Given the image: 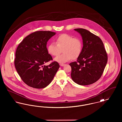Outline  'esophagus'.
Masks as SVG:
<instances>
[{
    "label": "esophagus",
    "instance_id": "34e87169",
    "mask_svg": "<svg viewBox=\"0 0 122 122\" xmlns=\"http://www.w3.org/2000/svg\"><path fill=\"white\" fill-rule=\"evenodd\" d=\"M65 65V64H60V65L61 66H64Z\"/></svg>",
    "mask_w": 122,
    "mask_h": 122
}]
</instances>
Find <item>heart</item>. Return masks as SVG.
<instances>
[{"instance_id": "heart-1", "label": "heart", "mask_w": 122, "mask_h": 122, "mask_svg": "<svg viewBox=\"0 0 122 122\" xmlns=\"http://www.w3.org/2000/svg\"><path fill=\"white\" fill-rule=\"evenodd\" d=\"M56 43L51 42L47 47L48 52L53 56H57L55 61L60 63L69 61L72 58H78L83 49V42L79 37H74L67 34L59 35L56 38Z\"/></svg>"}]
</instances>
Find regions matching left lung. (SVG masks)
I'll use <instances>...</instances> for the list:
<instances>
[{"label":"left lung","mask_w":122,"mask_h":122,"mask_svg":"<svg viewBox=\"0 0 122 122\" xmlns=\"http://www.w3.org/2000/svg\"><path fill=\"white\" fill-rule=\"evenodd\" d=\"M74 30L81 35L83 46L77 62L70 64L71 77L77 84L87 86L97 81L102 76L107 62V55L98 36L86 29Z\"/></svg>","instance_id":"1"}]
</instances>
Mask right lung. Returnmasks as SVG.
I'll return each mask as SVG.
<instances>
[{
    "label": "right lung",
    "mask_w": 122,
    "mask_h": 122,
    "mask_svg": "<svg viewBox=\"0 0 122 122\" xmlns=\"http://www.w3.org/2000/svg\"><path fill=\"white\" fill-rule=\"evenodd\" d=\"M50 31H36L26 36L18 45L15 65L24 82L30 87L42 89L52 81L60 66L52 60L46 48L47 41L55 35Z\"/></svg>",
    "instance_id": "obj_1"
}]
</instances>
